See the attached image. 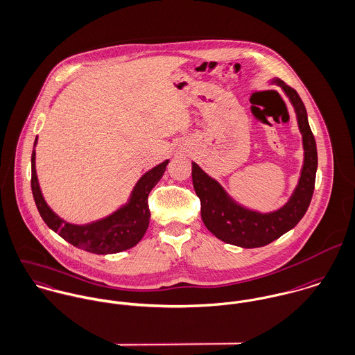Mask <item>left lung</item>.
I'll use <instances>...</instances> for the list:
<instances>
[{"label":"left lung","instance_id":"1","mask_svg":"<svg viewBox=\"0 0 355 355\" xmlns=\"http://www.w3.org/2000/svg\"><path fill=\"white\" fill-rule=\"evenodd\" d=\"M282 87L293 107L297 128L302 135L303 164L297 184L286 203L270 213H261L237 203L223 187L192 162V181L202 205V219L206 227L223 243L243 248H258L282 237L297 225L307 211L315 182L317 145L311 133L307 111L296 90L282 79L269 80Z\"/></svg>","mask_w":355,"mask_h":355}]
</instances>
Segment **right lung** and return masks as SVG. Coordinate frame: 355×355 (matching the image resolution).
I'll use <instances>...</instances> for the list:
<instances>
[{"label": "right lung", "mask_w": 355, "mask_h": 355, "mask_svg": "<svg viewBox=\"0 0 355 355\" xmlns=\"http://www.w3.org/2000/svg\"><path fill=\"white\" fill-rule=\"evenodd\" d=\"M37 142L38 137L34 141L31 153V189L38 211L44 222L53 232H56L73 247L98 255L122 252L140 243L148 229L150 218L148 209V195L164 174L166 166L170 162L168 159L144 173L130 192L128 202L118 207L114 213L89 223L78 225L60 218L44 199L35 170Z\"/></svg>", "instance_id": "obj_1"}]
</instances>
